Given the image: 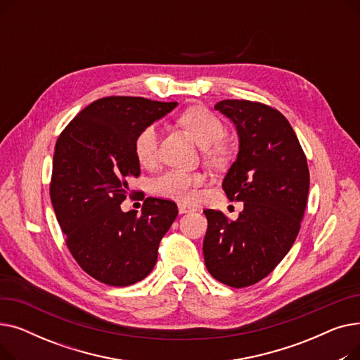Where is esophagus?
Wrapping results in <instances>:
<instances>
[{
    "mask_svg": "<svg viewBox=\"0 0 360 360\" xmlns=\"http://www.w3.org/2000/svg\"><path fill=\"white\" fill-rule=\"evenodd\" d=\"M178 210H179V213L182 214V213H188V212H193L194 209H193V207H190V205H186V204H184V202H179V204H178Z\"/></svg>",
    "mask_w": 360,
    "mask_h": 360,
    "instance_id": "esophagus-1",
    "label": "esophagus"
}]
</instances>
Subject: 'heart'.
Wrapping results in <instances>:
<instances>
[{
  "mask_svg": "<svg viewBox=\"0 0 360 360\" xmlns=\"http://www.w3.org/2000/svg\"><path fill=\"white\" fill-rule=\"evenodd\" d=\"M179 122L191 132L201 146L204 156L212 162H223L231 155V143L224 139L226 125L204 106L188 108L179 117ZM159 128L151 124L144 127L134 140V153L139 163L144 167H153L158 163ZM205 181L201 172H188L182 169H169L153 184L155 193L167 198L193 201L197 188Z\"/></svg>",
  "mask_w": 360,
  "mask_h": 360,
  "instance_id": "1",
  "label": "heart"
}]
</instances>
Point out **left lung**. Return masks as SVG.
Listing matches in <instances>:
<instances>
[{"mask_svg":"<svg viewBox=\"0 0 360 360\" xmlns=\"http://www.w3.org/2000/svg\"><path fill=\"white\" fill-rule=\"evenodd\" d=\"M236 127L239 153L223 179L236 220L207 209L202 242L209 273L223 285L247 288L267 277L290 251L309 191L307 156L289 121L264 103L221 101L214 106Z\"/></svg>","mask_w":360,"mask_h":360,"instance_id":"8db88e82","label":"left lung"}]
</instances>
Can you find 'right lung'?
I'll use <instances>...</instances> for the list:
<instances>
[{
    "label": "right lung",
    "instance_id": "right-lung-1",
    "mask_svg": "<svg viewBox=\"0 0 360 360\" xmlns=\"http://www.w3.org/2000/svg\"><path fill=\"white\" fill-rule=\"evenodd\" d=\"M176 102L109 96L86 106L55 144L49 194L79 266L109 286H129L155 269L159 243L178 216L174 201L148 197L124 213L128 181L139 178V132Z\"/></svg>",
    "mask_w": 360,
    "mask_h": 360
}]
</instances>
